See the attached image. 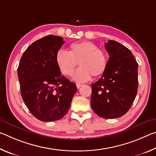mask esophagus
<instances>
[{"label":"esophagus","instance_id":"obj_1","mask_svg":"<svg viewBox=\"0 0 156 156\" xmlns=\"http://www.w3.org/2000/svg\"><path fill=\"white\" fill-rule=\"evenodd\" d=\"M82 85H83V84H80V83H77V84H76V87H77V88H78H78H80Z\"/></svg>","mask_w":156,"mask_h":156}]
</instances>
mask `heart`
Listing matches in <instances>:
<instances>
[{"mask_svg": "<svg viewBox=\"0 0 156 156\" xmlns=\"http://www.w3.org/2000/svg\"><path fill=\"white\" fill-rule=\"evenodd\" d=\"M56 60L61 72L67 76H72L79 63L80 68L76 71L73 78L78 83L87 81L91 76L95 78L102 76L106 72L108 64L106 52L90 41L71 44L69 52L59 50Z\"/></svg>", "mask_w": 156, "mask_h": 156, "instance_id": "b5f03b06", "label": "heart"}]
</instances>
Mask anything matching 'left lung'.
Returning a JSON list of instances; mask_svg holds the SVG:
<instances>
[{
    "label": "left lung",
    "mask_w": 156,
    "mask_h": 156,
    "mask_svg": "<svg viewBox=\"0 0 156 156\" xmlns=\"http://www.w3.org/2000/svg\"><path fill=\"white\" fill-rule=\"evenodd\" d=\"M109 55L102 77L91 84V105L100 117L120 118L128 112L138 91V65L131 51L115 41L105 43Z\"/></svg>",
    "instance_id": "obj_1"
}]
</instances>
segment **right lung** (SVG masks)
I'll return each mask as SVG.
<instances>
[{
	"mask_svg": "<svg viewBox=\"0 0 156 156\" xmlns=\"http://www.w3.org/2000/svg\"><path fill=\"white\" fill-rule=\"evenodd\" d=\"M62 37L49 35L23 53L18 67L21 96L34 116L43 122L58 120L67 113L77 87L61 75L57 52Z\"/></svg>",
	"mask_w": 156,
	"mask_h": 156,
	"instance_id": "add662e5",
	"label": "right lung"
}]
</instances>
